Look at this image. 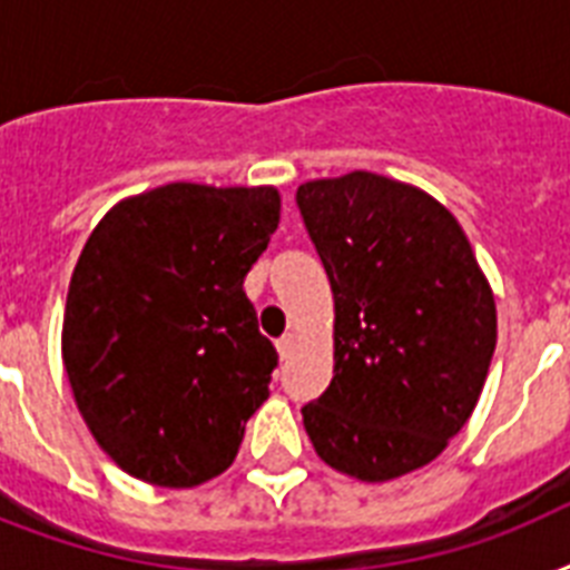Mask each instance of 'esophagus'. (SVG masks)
I'll use <instances>...</instances> for the list:
<instances>
[{
    "label": "esophagus",
    "instance_id": "esophagus-1",
    "mask_svg": "<svg viewBox=\"0 0 570 570\" xmlns=\"http://www.w3.org/2000/svg\"><path fill=\"white\" fill-rule=\"evenodd\" d=\"M293 348H295L293 334H284V337L277 340V355H281V357H289V355H293Z\"/></svg>",
    "mask_w": 570,
    "mask_h": 570
}]
</instances>
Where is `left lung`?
<instances>
[{"label": "left lung", "instance_id": "8db88e82", "mask_svg": "<svg viewBox=\"0 0 570 570\" xmlns=\"http://www.w3.org/2000/svg\"><path fill=\"white\" fill-rule=\"evenodd\" d=\"M295 204L334 293V379L302 407L320 459L387 482L438 459L476 407L497 307L468 236L425 191L355 171Z\"/></svg>", "mask_w": 570, "mask_h": 570}]
</instances>
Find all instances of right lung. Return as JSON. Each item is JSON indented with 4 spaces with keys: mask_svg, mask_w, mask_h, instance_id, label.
I'll return each mask as SVG.
<instances>
[{
    "mask_svg": "<svg viewBox=\"0 0 570 570\" xmlns=\"http://www.w3.org/2000/svg\"><path fill=\"white\" fill-rule=\"evenodd\" d=\"M277 218L268 186L171 183L115 206L85 242L65 370L79 414L129 476L191 488L236 459L277 366L242 289Z\"/></svg>",
    "mask_w": 570,
    "mask_h": 570,
    "instance_id": "1",
    "label": "right lung"
}]
</instances>
